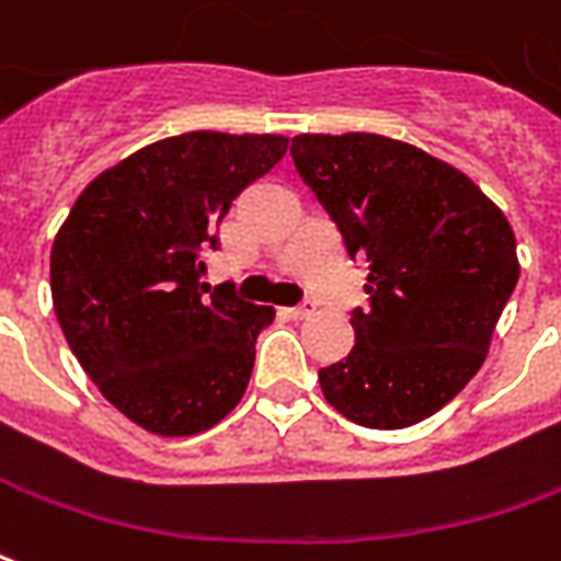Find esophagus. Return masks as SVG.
<instances>
[{
	"mask_svg": "<svg viewBox=\"0 0 561 561\" xmlns=\"http://www.w3.org/2000/svg\"><path fill=\"white\" fill-rule=\"evenodd\" d=\"M312 312H316V304H312V300H304V304H297V307H288V316H291V319H307Z\"/></svg>",
	"mask_w": 561,
	"mask_h": 561,
	"instance_id": "34e87169",
	"label": "esophagus"
}]
</instances>
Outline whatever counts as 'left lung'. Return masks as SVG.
I'll return each instance as SVG.
<instances>
[{"mask_svg":"<svg viewBox=\"0 0 561 561\" xmlns=\"http://www.w3.org/2000/svg\"><path fill=\"white\" fill-rule=\"evenodd\" d=\"M291 158L370 267L355 346L319 370L324 398L364 428L434 416L483 367L519 279L507 218L465 172L389 136L304 133Z\"/></svg>","mask_w":561,"mask_h":561,"instance_id":"obj_1","label":"left lung"}]
</instances>
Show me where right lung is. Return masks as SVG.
<instances>
[{"instance_id":"add662e5","label":"right lung","mask_w":561,"mask_h":561,"mask_svg":"<svg viewBox=\"0 0 561 561\" xmlns=\"http://www.w3.org/2000/svg\"><path fill=\"white\" fill-rule=\"evenodd\" d=\"M285 136L182 133L100 172L50 249L66 343L105 401L160 437L213 428L240 403L273 307L206 285L215 230Z\"/></svg>"}]
</instances>
